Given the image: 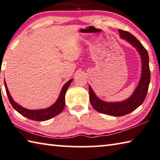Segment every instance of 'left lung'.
I'll use <instances>...</instances> for the list:
<instances>
[{"mask_svg": "<svg viewBox=\"0 0 160 160\" xmlns=\"http://www.w3.org/2000/svg\"><path fill=\"white\" fill-rule=\"evenodd\" d=\"M120 38L126 40L138 52L142 60V74L134 92L126 100L119 102H106L99 98L88 86L90 102L93 108L101 113L113 116H123L138 108L145 101L150 82V70L149 67L148 51L140 42L131 33L118 30Z\"/></svg>", "mask_w": 160, "mask_h": 160, "instance_id": "1", "label": "left lung"}]
</instances>
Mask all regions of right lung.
<instances>
[{"label":"right lung","instance_id":"obj_1","mask_svg":"<svg viewBox=\"0 0 160 160\" xmlns=\"http://www.w3.org/2000/svg\"><path fill=\"white\" fill-rule=\"evenodd\" d=\"M72 80L73 78L68 81L63 86L62 90L60 91L59 97L57 98L55 103L53 105H52L51 106L48 107V108L38 110H30L23 108L20 105L18 104L16 102L14 101L13 99L11 97V96H10L8 89L6 81H4V84L5 87H6L8 97L9 98L10 103L12 105V106L13 107V108L15 111H17L22 116L28 118L30 120H35V121H44V120L51 119L52 118L57 116V115H59L64 110L65 106V94H66L67 90L69 88Z\"/></svg>","mask_w":160,"mask_h":160}]
</instances>
